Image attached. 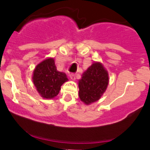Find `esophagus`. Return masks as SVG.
Listing matches in <instances>:
<instances>
[{
  "label": "esophagus",
  "mask_w": 150,
  "mask_h": 150,
  "mask_svg": "<svg viewBox=\"0 0 150 150\" xmlns=\"http://www.w3.org/2000/svg\"><path fill=\"white\" fill-rule=\"evenodd\" d=\"M70 78H71V79H73V80H74V79H76V75L74 74H71V75H70Z\"/></svg>",
  "instance_id": "34e87169"
}]
</instances>
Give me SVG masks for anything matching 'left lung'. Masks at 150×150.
<instances>
[{
	"instance_id": "obj_1",
	"label": "left lung",
	"mask_w": 150,
	"mask_h": 150,
	"mask_svg": "<svg viewBox=\"0 0 150 150\" xmlns=\"http://www.w3.org/2000/svg\"><path fill=\"white\" fill-rule=\"evenodd\" d=\"M109 84L108 72L99 62H95L82 74L79 80V97L85 104L98 101Z\"/></svg>"
}]
</instances>
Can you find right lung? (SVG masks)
<instances>
[{"mask_svg":"<svg viewBox=\"0 0 150 150\" xmlns=\"http://www.w3.org/2000/svg\"><path fill=\"white\" fill-rule=\"evenodd\" d=\"M32 80L42 98L52 99L59 95L61 86L68 81V79L64 73L57 71L53 58H47L36 66Z\"/></svg>","mask_w":150,"mask_h":150,"instance_id":"add662e5","label":"right lung"}]
</instances>
